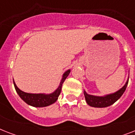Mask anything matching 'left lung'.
I'll return each instance as SVG.
<instances>
[{
	"label": "left lung",
	"instance_id": "8db88e82",
	"mask_svg": "<svg viewBox=\"0 0 135 135\" xmlns=\"http://www.w3.org/2000/svg\"><path fill=\"white\" fill-rule=\"evenodd\" d=\"M128 80L129 78H128L127 82L121 89H120L118 91L115 92L113 94H107L104 97L94 96V95H90L86 93L84 91V95L86 102L88 104L90 105V107H97V108H103V107H107L111 106L116 102L120 97L123 95L124 92L126 91L127 85L128 84Z\"/></svg>",
	"mask_w": 135,
	"mask_h": 135
}]
</instances>
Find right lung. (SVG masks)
Instances as JSON below:
<instances>
[{
    "label": "right lung",
    "mask_w": 135,
    "mask_h": 135,
    "mask_svg": "<svg viewBox=\"0 0 135 135\" xmlns=\"http://www.w3.org/2000/svg\"><path fill=\"white\" fill-rule=\"evenodd\" d=\"M71 70H68L63 74L62 78H61V82L59 84V87L55 92L51 93V94H31V93H26L18 88L17 86L16 85L15 83L13 80L14 85L16 91L19 94V96L21 97L22 100H24L27 104L32 106L35 107H47L50 105L52 104L57 100L58 97L60 94L61 90L62 84L64 82V80L69 74H70Z\"/></svg>",
    "instance_id": "obj_1"
}]
</instances>
